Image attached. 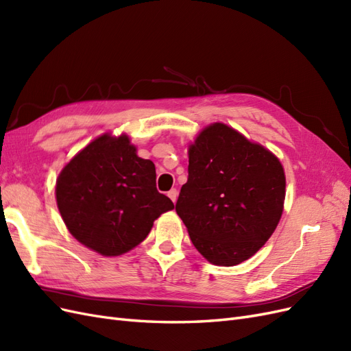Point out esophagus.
Here are the masks:
<instances>
[{
    "mask_svg": "<svg viewBox=\"0 0 351 351\" xmlns=\"http://www.w3.org/2000/svg\"><path fill=\"white\" fill-rule=\"evenodd\" d=\"M167 195H168V197H169V199H171L173 202H176V200H177V196H178V192H177V189H171V190H169V192H168Z\"/></svg>",
    "mask_w": 351,
    "mask_h": 351,
    "instance_id": "34e87169",
    "label": "esophagus"
}]
</instances>
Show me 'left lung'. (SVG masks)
Here are the masks:
<instances>
[{
    "instance_id": "left-lung-1",
    "label": "left lung",
    "mask_w": 351,
    "mask_h": 351,
    "mask_svg": "<svg viewBox=\"0 0 351 351\" xmlns=\"http://www.w3.org/2000/svg\"><path fill=\"white\" fill-rule=\"evenodd\" d=\"M284 199L280 159L231 127L214 123L189 147V177L176 210L202 256L234 267L272 236Z\"/></svg>"
}]
</instances>
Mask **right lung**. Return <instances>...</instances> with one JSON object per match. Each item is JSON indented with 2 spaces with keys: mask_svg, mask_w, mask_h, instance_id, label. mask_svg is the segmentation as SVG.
I'll use <instances>...</instances> for the list:
<instances>
[{
  "mask_svg": "<svg viewBox=\"0 0 351 351\" xmlns=\"http://www.w3.org/2000/svg\"><path fill=\"white\" fill-rule=\"evenodd\" d=\"M56 196L71 236L104 256L136 247L174 208L156 190L154 162L137 156L125 134L105 133L82 149L60 173Z\"/></svg>",
  "mask_w": 351,
  "mask_h": 351,
  "instance_id": "1",
  "label": "right lung"
}]
</instances>
